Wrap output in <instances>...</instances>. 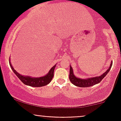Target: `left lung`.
I'll return each mask as SVG.
<instances>
[{
    "label": "left lung",
    "instance_id": "left-lung-1",
    "mask_svg": "<svg viewBox=\"0 0 121 121\" xmlns=\"http://www.w3.org/2000/svg\"><path fill=\"white\" fill-rule=\"evenodd\" d=\"M112 65V62L110 64V67L109 68L106 70V72H105L102 75L99 76L97 77H94V78H88L86 79H80L78 78L74 75L73 74V70L72 67L70 66V72H69V80L72 82L73 84L74 85L77 86L81 87H90L91 86H93L95 84H98L99 82H101V81L102 80V79L107 75L109 71H110V69L111 68Z\"/></svg>",
    "mask_w": 121,
    "mask_h": 121
}]
</instances>
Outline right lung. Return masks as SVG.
Returning a JSON list of instances; mask_svg holds the SVG:
<instances>
[{
	"mask_svg": "<svg viewBox=\"0 0 121 121\" xmlns=\"http://www.w3.org/2000/svg\"><path fill=\"white\" fill-rule=\"evenodd\" d=\"M9 64L11 68L15 75L19 78L20 80L25 85L31 86L33 87H41L43 86L44 85H47L51 82L54 76V70L56 67V65H54L51 70H49L48 73L47 75L42 77L39 78H32L27 76H23L16 72L11 65L10 62L9 61Z\"/></svg>",
	"mask_w": 121,
	"mask_h": 121,
	"instance_id": "1",
	"label": "right lung"
}]
</instances>
